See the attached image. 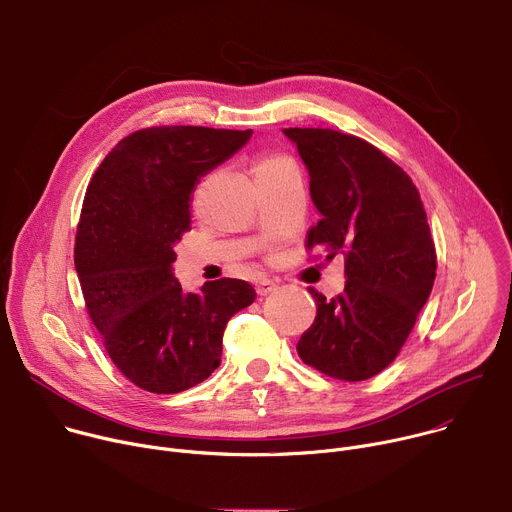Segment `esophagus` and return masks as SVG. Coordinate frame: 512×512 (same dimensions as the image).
<instances>
[{"label":"esophagus","instance_id":"obj_1","mask_svg":"<svg viewBox=\"0 0 512 512\" xmlns=\"http://www.w3.org/2000/svg\"><path fill=\"white\" fill-rule=\"evenodd\" d=\"M277 287H279V283L273 279H259L255 289L259 296H269V294H273V291H277Z\"/></svg>","mask_w":512,"mask_h":512}]
</instances>
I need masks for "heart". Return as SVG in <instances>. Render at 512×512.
Returning <instances> with one entry per match:
<instances>
[{
    "instance_id": "1",
    "label": "heart",
    "mask_w": 512,
    "mask_h": 512,
    "mask_svg": "<svg viewBox=\"0 0 512 512\" xmlns=\"http://www.w3.org/2000/svg\"><path fill=\"white\" fill-rule=\"evenodd\" d=\"M279 160H283V158H263V160L257 164V168H261V166H269V164H275V162H279Z\"/></svg>"
}]
</instances>
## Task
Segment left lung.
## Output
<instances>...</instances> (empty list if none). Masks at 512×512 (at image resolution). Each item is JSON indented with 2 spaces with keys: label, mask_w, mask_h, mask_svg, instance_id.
<instances>
[{
  "label": "left lung",
  "mask_w": 512,
  "mask_h": 512,
  "mask_svg": "<svg viewBox=\"0 0 512 512\" xmlns=\"http://www.w3.org/2000/svg\"><path fill=\"white\" fill-rule=\"evenodd\" d=\"M310 174L320 212L308 247L344 255V291L326 300L308 289L316 320L298 342L316 371L364 381L379 375L405 344L435 279V247L411 178L375 145L334 129L289 127Z\"/></svg>",
  "instance_id": "8db88e82"
}]
</instances>
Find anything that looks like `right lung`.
<instances>
[{"mask_svg":"<svg viewBox=\"0 0 512 512\" xmlns=\"http://www.w3.org/2000/svg\"><path fill=\"white\" fill-rule=\"evenodd\" d=\"M251 135L141 129L115 145L87 188L75 245L85 304L111 360L143 391L170 395L208 379L227 322L255 300L251 283L231 277L184 291L172 267L200 178Z\"/></svg>","mask_w":512,"mask_h":512,"instance_id":"add662e5","label":"right lung"}]
</instances>
